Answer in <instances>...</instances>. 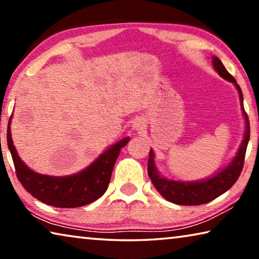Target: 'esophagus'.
<instances>
[{
    "mask_svg": "<svg viewBox=\"0 0 259 259\" xmlns=\"http://www.w3.org/2000/svg\"><path fill=\"white\" fill-rule=\"evenodd\" d=\"M133 128H134L135 130H137V131L143 130L144 128H145V124H144V121H143L142 119H136V120L134 121Z\"/></svg>",
    "mask_w": 259,
    "mask_h": 259,
    "instance_id": "1",
    "label": "esophagus"
}]
</instances>
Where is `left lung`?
Listing matches in <instances>:
<instances>
[{
  "label": "left lung",
  "instance_id": "1",
  "mask_svg": "<svg viewBox=\"0 0 259 259\" xmlns=\"http://www.w3.org/2000/svg\"><path fill=\"white\" fill-rule=\"evenodd\" d=\"M213 67L222 77L234 83L236 89L239 91L241 109H242L245 119L244 139L239 148L238 154L234 157V160L231 162L230 165H227L224 170H222L221 172L214 175L213 177L196 183L174 182L161 177L156 171V168L154 165V154H153V151L151 150L147 164L148 176H150L156 191L165 200H168L172 203L181 205H200L203 203H208L210 201L218 198L219 195H222L227 190H230L234 185L235 182L238 181L240 174L243 169L245 151H247L248 142L249 138H250V124H249V117L243 107L242 91H241V88L236 83L235 78L227 72V69L224 67V65L222 64V61L217 57H213Z\"/></svg>",
  "mask_w": 259,
  "mask_h": 259
}]
</instances>
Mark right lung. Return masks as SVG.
<instances>
[{
	"label": "right lung",
	"instance_id": "obj_1",
	"mask_svg": "<svg viewBox=\"0 0 259 259\" xmlns=\"http://www.w3.org/2000/svg\"><path fill=\"white\" fill-rule=\"evenodd\" d=\"M7 140L17 178L26 191L46 204L57 208H76L94 202L106 192L114 164L121 148L128 144L129 137L109 147L85 170L68 177L45 176L30 170L17 154L10 126H8Z\"/></svg>",
	"mask_w": 259,
	"mask_h": 259
}]
</instances>
